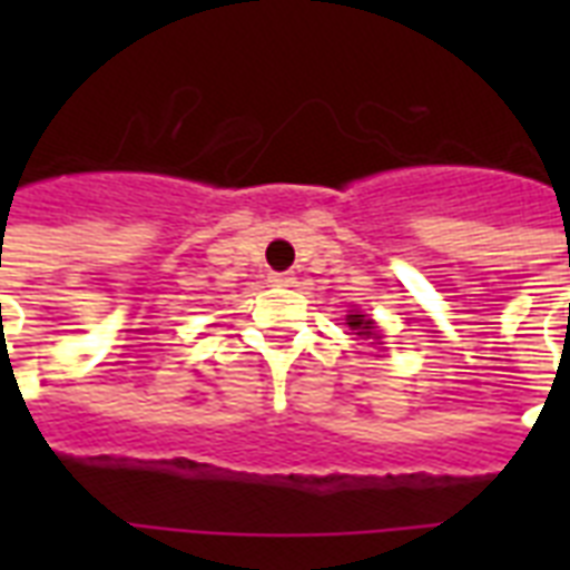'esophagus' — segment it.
<instances>
[{"instance_id":"34e87169","label":"esophagus","mask_w":570,"mask_h":570,"mask_svg":"<svg viewBox=\"0 0 570 570\" xmlns=\"http://www.w3.org/2000/svg\"><path fill=\"white\" fill-rule=\"evenodd\" d=\"M268 281H272L275 286H293L295 275H293V272H275V275L268 277Z\"/></svg>"}]
</instances>
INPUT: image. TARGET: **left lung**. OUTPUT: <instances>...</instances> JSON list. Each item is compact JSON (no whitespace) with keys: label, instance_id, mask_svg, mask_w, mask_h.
<instances>
[{"label":"left lung","instance_id":"left-lung-1","mask_svg":"<svg viewBox=\"0 0 570 570\" xmlns=\"http://www.w3.org/2000/svg\"><path fill=\"white\" fill-rule=\"evenodd\" d=\"M348 328L357 331L361 337H370L375 325H373V320H366L364 313H348Z\"/></svg>","mask_w":570,"mask_h":570}]
</instances>
